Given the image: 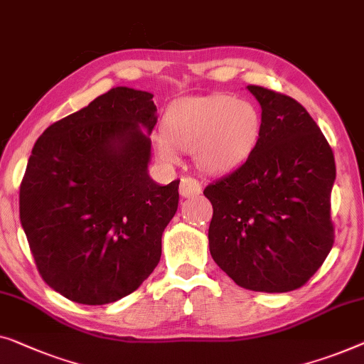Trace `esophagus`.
<instances>
[{"label": "esophagus", "mask_w": 364, "mask_h": 364, "mask_svg": "<svg viewBox=\"0 0 364 364\" xmlns=\"http://www.w3.org/2000/svg\"><path fill=\"white\" fill-rule=\"evenodd\" d=\"M201 183H199L196 178H183L181 184H180V194L183 198H193V196H198L199 193H201Z\"/></svg>", "instance_id": "1"}]
</instances>
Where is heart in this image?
Wrapping results in <instances>:
<instances>
[{
	"label": "heart",
	"instance_id": "b5f03b06",
	"mask_svg": "<svg viewBox=\"0 0 364 364\" xmlns=\"http://www.w3.org/2000/svg\"><path fill=\"white\" fill-rule=\"evenodd\" d=\"M155 138L156 156L178 161V148L194 150L198 165L208 171L229 170L252 151L260 132L254 104L226 94L184 97L168 107Z\"/></svg>",
	"mask_w": 364,
	"mask_h": 364
}]
</instances>
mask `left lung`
Segmentation results:
<instances>
[{"label": "left lung", "instance_id": "obj_1", "mask_svg": "<svg viewBox=\"0 0 364 364\" xmlns=\"http://www.w3.org/2000/svg\"><path fill=\"white\" fill-rule=\"evenodd\" d=\"M262 109L252 151L209 183V250L239 287L280 294L300 289L333 247L335 158L318 125L291 97L247 85Z\"/></svg>", "mask_w": 364, "mask_h": 364}]
</instances>
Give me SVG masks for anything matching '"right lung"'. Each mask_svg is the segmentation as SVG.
<instances>
[{"label": "right lung", "mask_w": 364, "mask_h": 364, "mask_svg": "<svg viewBox=\"0 0 364 364\" xmlns=\"http://www.w3.org/2000/svg\"><path fill=\"white\" fill-rule=\"evenodd\" d=\"M115 87L54 122L34 143L19 186V219L46 284L84 305L130 295L161 257L180 180L148 176L156 105Z\"/></svg>", "instance_id": "1"}]
</instances>
